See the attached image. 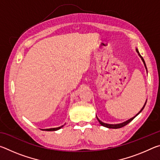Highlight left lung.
<instances>
[{
  "label": "left lung",
  "instance_id": "left-lung-1",
  "mask_svg": "<svg viewBox=\"0 0 160 160\" xmlns=\"http://www.w3.org/2000/svg\"><path fill=\"white\" fill-rule=\"evenodd\" d=\"M136 52L138 53V56H140V58H141V60L142 61V62H143V63H144V66H145V69H146V70H147V72H148V70H147V67H146V65H145V61H144V59H143V58L141 56V55H140V53H139V51H138V48H136ZM146 103H147V100H146V102H145V104L143 105V107H142V108L141 109V110L140 111V112L137 113L136 115H135V116H133V117L132 118H130V119H128V120H127V121H124V122H123V123H117V124H109V123H104V122H102V121H100L99 119L98 118V117H97V116H96V117H97V120H98V121L99 122V123L101 124V125L102 126H104V127H106V128H113V129H116V128H122V127H123V126H125L126 125H127V124L128 123H129L130 122H131V121H132L133 120V119L136 117V116L139 114V113L142 112V111L143 110V109H144L145 108V104H146Z\"/></svg>",
  "mask_w": 160,
  "mask_h": 160
}]
</instances>
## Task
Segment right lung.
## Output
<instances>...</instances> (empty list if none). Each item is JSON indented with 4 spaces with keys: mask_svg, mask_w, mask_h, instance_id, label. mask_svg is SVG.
<instances>
[{
    "mask_svg": "<svg viewBox=\"0 0 160 160\" xmlns=\"http://www.w3.org/2000/svg\"><path fill=\"white\" fill-rule=\"evenodd\" d=\"M63 126L58 127V128H46V129H41V130H43V131H58V130L61 129Z\"/></svg>",
    "mask_w": 160,
    "mask_h": 160,
    "instance_id": "1",
    "label": "right lung"
}]
</instances>
